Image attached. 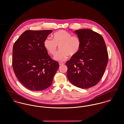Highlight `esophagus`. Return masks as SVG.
<instances>
[{
	"mask_svg": "<svg viewBox=\"0 0 124 124\" xmlns=\"http://www.w3.org/2000/svg\"><path fill=\"white\" fill-rule=\"evenodd\" d=\"M64 64V63H63V62H59V65H63Z\"/></svg>",
	"mask_w": 124,
	"mask_h": 124,
	"instance_id": "1",
	"label": "esophagus"
}]
</instances>
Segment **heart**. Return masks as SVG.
<instances>
[{"label":"heart","mask_w":124,"mask_h":124,"mask_svg":"<svg viewBox=\"0 0 124 124\" xmlns=\"http://www.w3.org/2000/svg\"><path fill=\"white\" fill-rule=\"evenodd\" d=\"M53 39L47 38L43 42V45L47 52L52 55L56 53L57 46H60V52L54 56V59L58 61H64L69 55L73 57L80 51L82 45L81 39L79 36L72 34L64 30H60L55 32Z\"/></svg>","instance_id":"obj_1"}]
</instances>
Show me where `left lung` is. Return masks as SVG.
<instances>
[{
  "label": "left lung",
  "mask_w": 124,
  "mask_h": 124,
  "mask_svg": "<svg viewBox=\"0 0 124 124\" xmlns=\"http://www.w3.org/2000/svg\"><path fill=\"white\" fill-rule=\"evenodd\" d=\"M82 42L80 52L65 64L71 83L80 88L95 86L102 78L108 63V55L103 37L89 29L74 32Z\"/></svg>",
  "instance_id": "obj_1"
}]
</instances>
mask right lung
Instances as JSON below:
<instances>
[{"label":"right lung","mask_w":124,"mask_h":124,"mask_svg":"<svg viewBox=\"0 0 124 124\" xmlns=\"http://www.w3.org/2000/svg\"><path fill=\"white\" fill-rule=\"evenodd\" d=\"M53 30L24 32L13 47L12 66L19 82L31 91L50 87L59 67L45 49L43 42Z\"/></svg>","instance_id":"1"}]
</instances>
